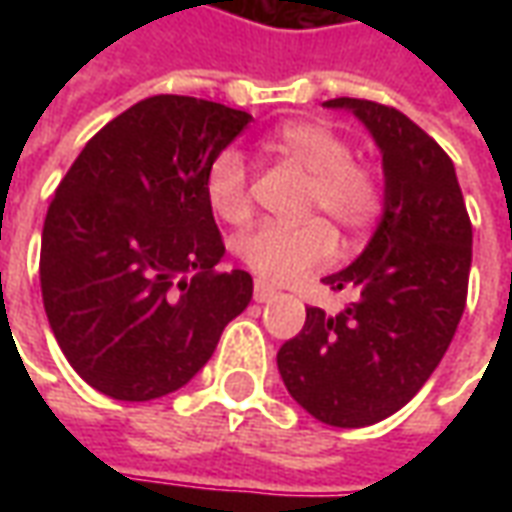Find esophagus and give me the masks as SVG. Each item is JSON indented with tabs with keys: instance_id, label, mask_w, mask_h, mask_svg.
I'll return each mask as SVG.
<instances>
[{
	"instance_id": "esophagus-1",
	"label": "esophagus",
	"mask_w": 512,
	"mask_h": 512,
	"mask_svg": "<svg viewBox=\"0 0 512 512\" xmlns=\"http://www.w3.org/2000/svg\"><path fill=\"white\" fill-rule=\"evenodd\" d=\"M271 299H277V290L271 288L268 282H263V279H257L255 282V301H271Z\"/></svg>"
}]
</instances>
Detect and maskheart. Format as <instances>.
<instances>
[{"label": "heart", "mask_w": 512, "mask_h": 512, "mask_svg": "<svg viewBox=\"0 0 512 512\" xmlns=\"http://www.w3.org/2000/svg\"><path fill=\"white\" fill-rule=\"evenodd\" d=\"M271 147L310 172L307 211H321L345 233L370 230L384 213V183L351 145L323 123L293 120L271 134ZM205 200L224 222L238 224L252 213V172L241 150L224 147L205 172ZM238 257L266 282H296L337 255V230L323 216L307 222H263L238 238Z\"/></svg>", "instance_id": "b5f03b06"}]
</instances>
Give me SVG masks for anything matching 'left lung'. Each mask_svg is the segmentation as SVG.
I'll return each mask as SVG.
<instances>
[{
    "instance_id": "left-lung-1",
    "label": "left lung",
    "mask_w": 512,
    "mask_h": 512,
    "mask_svg": "<svg viewBox=\"0 0 512 512\" xmlns=\"http://www.w3.org/2000/svg\"><path fill=\"white\" fill-rule=\"evenodd\" d=\"M351 109L384 156V216L373 241L323 282L354 293L337 315L307 307L279 348L290 397L334 428L381 422L417 395L461 323L472 268V222L452 158L395 106L332 98Z\"/></svg>"
}]
</instances>
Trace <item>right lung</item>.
Returning a JSON list of instances; mask_svg holds the SVG:
<instances>
[{
    "mask_svg": "<svg viewBox=\"0 0 512 512\" xmlns=\"http://www.w3.org/2000/svg\"><path fill=\"white\" fill-rule=\"evenodd\" d=\"M252 115L189 95L139 101L84 145L43 222L40 290L62 354L115 400L200 373L252 277L216 271L224 241L205 172Z\"/></svg>",
    "mask_w": 512,
    "mask_h": 512,
    "instance_id": "add662e5",
    "label": "right lung"
}]
</instances>
